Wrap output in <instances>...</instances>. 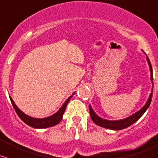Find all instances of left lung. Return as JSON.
<instances>
[{
    "mask_svg": "<svg viewBox=\"0 0 158 158\" xmlns=\"http://www.w3.org/2000/svg\"><path fill=\"white\" fill-rule=\"evenodd\" d=\"M147 59H148V64L150 65V70H151V81L153 80V71H152V66H151V62H150L149 59L148 57H147ZM152 94L153 93H151L150 95V97L148 99V102L147 103L145 104L144 106L141 109V110H139L138 112H137L136 113L133 114L132 116H129V117L126 118V119H123V120H116V121H110V120H103L102 118L99 117L96 113L93 112V110H92V108L89 107V113H90V116H91V119L96 125L99 127H102L104 128H107V129H110V130H115V131H119V130H122V129H125V128L131 126L133 123H135L137 120H138L140 118V116L144 113V112L146 111L147 109L148 108V106H150L151 102V97H152Z\"/></svg>",
    "mask_w": 158,
    "mask_h": 158,
    "instance_id": "8db88e82",
    "label": "left lung"
}]
</instances>
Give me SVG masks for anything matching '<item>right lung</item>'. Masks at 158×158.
<instances>
[{
	"mask_svg": "<svg viewBox=\"0 0 158 158\" xmlns=\"http://www.w3.org/2000/svg\"><path fill=\"white\" fill-rule=\"evenodd\" d=\"M70 99H71V96L65 101V103H64L63 106L61 107L60 110H59L57 113H55L54 115H52V116H49V117L43 118V119H36V118L30 117V116H27V115L24 114V113H22V112L17 107V106L15 105L14 101L12 100L11 98L10 97V102H11L12 105H13L14 109H15V110L16 111L17 114L19 116L20 119H21L23 122H24L26 124L34 128H46L50 127H53L55 126V125L58 124V123L61 121V120H62V115H63L64 112H65L67 104L69 102Z\"/></svg>",
	"mask_w": 158,
	"mask_h": 158,
	"instance_id": "add662e5",
	"label": "right lung"
}]
</instances>
